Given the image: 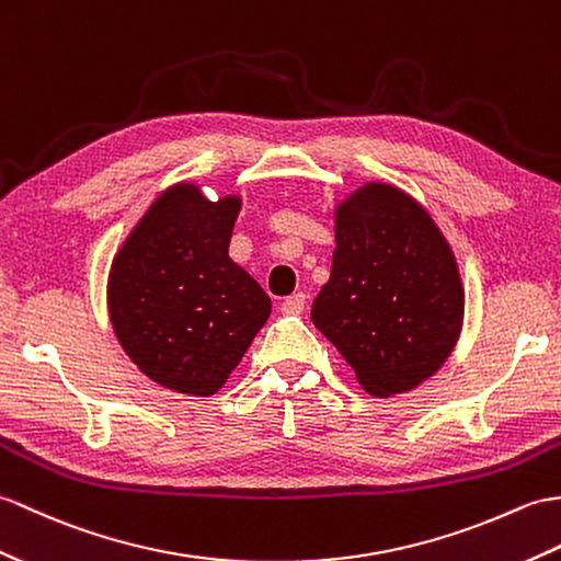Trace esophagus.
<instances>
[{"instance_id": "obj_1", "label": "esophagus", "mask_w": 561, "mask_h": 561, "mask_svg": "<svg viewBox=\"0 0 561 561\" xmlns=\"http://www.w3.org/2000/svg\"><path fill=\"white\" fill-rule=\"evenodd\" d=\"M306 308V294L298 291V294H291L286 296L282 301V312H289V316H298Z\"/></svg>"}]
</instances>
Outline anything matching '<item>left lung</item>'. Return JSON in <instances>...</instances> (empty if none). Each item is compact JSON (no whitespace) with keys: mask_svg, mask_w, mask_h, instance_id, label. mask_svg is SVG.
Returning <instances> with one entry per match:
<instances>
[{"mask_svg":"<svg viewBox=\"0 0 561 561\" xmlns=\"http://www.w3.org/2000/svg\"><path fill=\"white\" fill-rule=\"evenodd\" d=\"M334 237L312 324L366 392H407L437 373L459 340L463 291L449 245L419 203L385 184L340 205Z\"/></svg>","mask_w":561,"mask_h":561,"instance_id":"obj_1","label":"left lung"}]
</instances>
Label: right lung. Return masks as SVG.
I'll list each match as a JSON object with an SVG mask.
<instances>
[{
	"mask_svg": "<svg viewBox=\"0 0 561 561\" xmlns=\"http://www.w3.org/2000/svg\"><path fill=\"white\" fill-rule=\"evenodd\" d=\"M239 198L179 184L116 253L107 304L124 351L150 380L210 397L270 318V296L229 257Z\"/></svg>",
	"mask_w": 561,
	"mask_h": 561,
	"instance_id": "right-lung-1",
	"label": "right lung"
}]
</instances>
